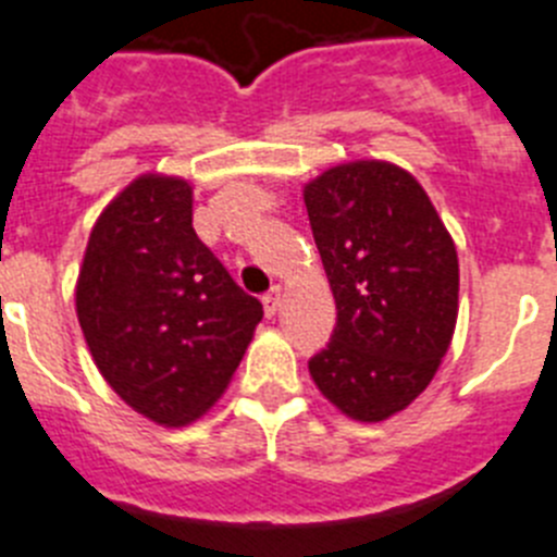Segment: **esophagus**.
Wrapping results in <instances>:
<instances>
[{
  "mask_svg": "<svg viewBox=\"0 0 557 557\" xmlns=\"http://www.w3.org/2000/svg\"><path fill=\"white\" fill-rule=\"evenodd\" d=\"M283 302H285L283 285H274V288L269 290L267 297H263V310H267V315H274L280 308H283Z\"/></svg>",
  "mask_w": 557,
  "mask_h": 557,
  "instance_id": "34e87169",
  "label": "esophagus"
}]
</instances>
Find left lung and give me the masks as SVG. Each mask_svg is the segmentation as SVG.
<instances>
[{"mask_svg": "<svg viewBox=\"0 0 557 557\" xmlns=\"http://www.w3.org/2000/svg\"><path fill=\"white\" fill-rule=\"evenodd\" d=\"M302 197L338 310L310 377L355 422H385L428 388L453 344V235L419 180L388 160L338 163Z\"/></svg>", "mask_w": 557, "mask_h": 557, "instance_id": "obj_1", "label": "left lung"}]
</instances>
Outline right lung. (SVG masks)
<instances>
[{"label": "right lung", "mask_w": 557, "mask_h": 557, "mask_svg": "<svg viewBox=\"0 0 557 557\" xmlns=\"http://www.w3.org/2000/svg\"><path fill=\"white\" fill-rule=\"evenodd\" d=\"M191 222L188 180L135 177L99 213L74 285L104 383L163 428H185L216 405L263 319Z\"/></svg>", "instance_id": "1"}]
</instances>
